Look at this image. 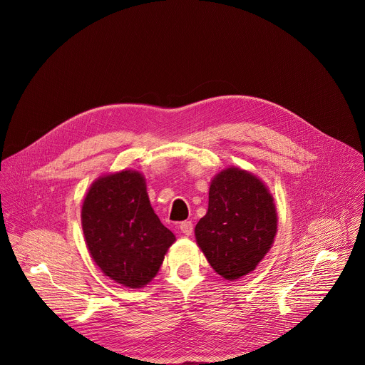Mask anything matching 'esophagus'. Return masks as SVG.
<instances>
[{
	"mask_svg": "<svg viewBox=\"0 0 365 365\" xmlns=\"http://www.w3.org/2000/svg\"><path fill=\"white\" fill-rule=\"evenodd\" d=\"M179 228H180L182 234H183V235H186V237H189V235L193 232V224H192L190 221H185V222H182Z\"/></svg>",
	"mask_w": 365,
	"mask_h": 365,
	"instance_id": "esophagus-1",
	"label": "esophagus"
}]
</instances>
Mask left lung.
Wrapping results in <instances>:
<instances>
[{
    "instance_id": "left-lung-1",
    "label": "left lung",
    "mask_w": 365,
    "mask_h": 365,
    "mask_svg": "<svg viewBox=\"0 0 365 365\" xmlns=\"http://www.w3.org/2000/svg\"><path fill=\"white\" fill-rule=\"evenodd\" d=\"M277 221L266 183L232 166L211 180L207 212L196 224L195 238L211 267L232 282L255 270L270 251Z\"/></svg>"
}]
</instances>
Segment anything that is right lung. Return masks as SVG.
<instances>
[{
    "label": "right lung",
    "mask_w": 365,
    "mask_h": 365,
    "mask_svg": "<svg viewBox=\"0 0 365 365\" xmlns=\"http://www.w3.org/2000/svg\"><path fill=\"white\" fill-rule=\"evenodd\" d=\"M81 221L95 264L130 289L153 280L176 241L154 214L144 175L131 169L102 175L91 185Z\"/></svg>",
    "instance_id": "1"
}]
</instances>
